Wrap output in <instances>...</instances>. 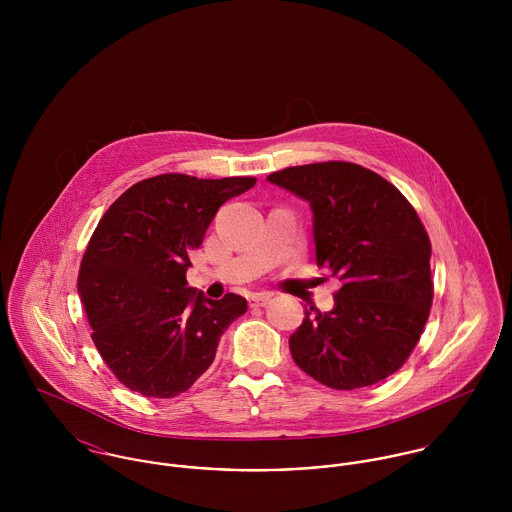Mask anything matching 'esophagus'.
<instances>
[{"label": "esophagus", "instance_id": "34e87169", "mask_svg": "<svg viewBox=\"0 0 512 512\" xmlns=\"http://www.w3.org/2000/svg\"><path fill=\"white\" fill-rule=\"evenodd\" d=\"M272 299V295L270 293H254V295H250V307H264L268 301Z\"/></svg>", "mask_w": 512, "mask_h": 512}]
</instances>
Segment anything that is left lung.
<instances>
[{
  "instance_id": "1",
  "label": "left lung",
  "mask_w": 512,
  "mask_h": 512,
  "mask_svg": "<svg viewBox=\"0 0 512 512\" xmlns=\"http://www.w3.org/2000/svg\"><path fill=\"white\" fill-rule=\"evenodd\" d=\"M268 181L309 203L319 268L343 284L331 311L305 307L293 361L321 384L353 390L394 374L430 315L432 244L406 197L347 161L288 167Z\"/></svg>"
}]
</instances>
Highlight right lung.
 Segmentation results:
<instances>
[{"instance_id": "obj_1", "label": "right lung", "mask_w": 512, "mask_h": 512, "mask_svg": "<svg viewBox=\"0 0 512 512\" xmlns=\"http://www.w3.org/2000/svg\"><path fill=\"white\" fill-rule=\"evenodd\" d=\"M254 177H149L98 222L78 272L92 341L116 378L147 398H173L215 361L220 335L246 313L242 295L209 299L187 286L189 254L220 207Z\"/></svg>"}]
</instances>
